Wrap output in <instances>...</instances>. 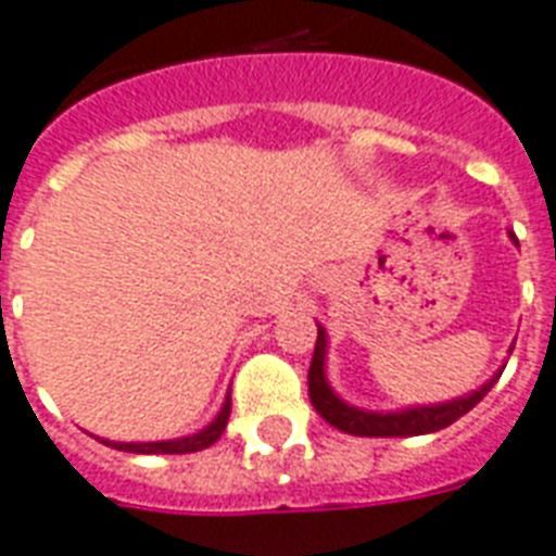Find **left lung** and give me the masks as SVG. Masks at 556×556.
I'll use <instances>...</instances> for the list:
<instances>
[{
  "instance_id": "left-lung-1",
  "label": "left lung",
  "mask_w": 556,
  "mask_h": 556,
  "mask_svg": "<svg viewBox=\"0 0 556 556\" xmlns=\"http://www.w3.org/2000/svg\"><path fill=\"white\" fill-rule=\"evenodd\" d=\"M324 355H326V332L324 326H317L315 355L308 367V400L315 405L320 417L334 426L338 431L355 434V438H414V434H431L452 426L466 410H472L478 402L484 400V393L493 388V381H486L484 388L469 393L464 400L446 402V405H431V408H408L400 414H372V410H358L346 405L332 393L324 376Z\"/></svg>"
}]
</instances>
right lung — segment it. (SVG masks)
<instances>
[{
	"mask_svg": "<svg viewBox=\"0 0 556 556\" xmlns=\"http://www.w3.org/2000/svg\"><path fill=\"white\" fill-rule=\"evenodd\" d=\"M227 419H230V396L224 402L222 414L215 417V422H210L206 429L192 434V438L163 440V443H110V440H104V443L118 448V452H134V455H186V452H201V448L212 446L227 429Z\"/></svg>",
	"mask_w": 556,
	"mask_h": 556,
	"instance_id": "right-lung-1",
	"label": "right lung"
}]
</instances>
